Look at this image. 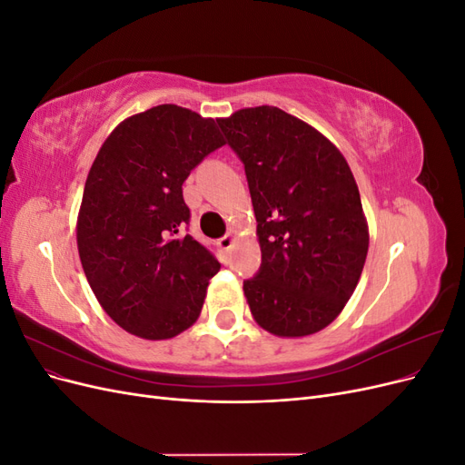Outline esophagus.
I'll return each mask as SVG.
<instances>
[{
  "instance_id": "1",
  "label": "esophagus",
  "mask_w": 465,
  "mask_h": 465,
  "mask_svg": "<svg viewBox=\"0 0 465 465\" xmlns=\"http://www.w3.org/2000/svg\"><path fill=\"white\" fill-rule=\"evenodd\" d=\"M232 242H234V236L229 232V234H224V236H221L219 241H217V246L223 250V252H229L231 250V246H232Z\"/></svg>"
}]
</instances>
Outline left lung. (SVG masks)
Instances as JSON below:
<instances>
[{
    "mask_svg": "<svg viewBox=\"0 0 465 465\" xmlns=\"http://www.w3.org/2000/svg\"><path fill=\"white\" fill-rule=\"evenodd\" d=\"M217 124L244 164L258 221L262 263L244 281L250 311L270 333H316L343 311L367 260L353 173L320 132L275 106Z\"/></svg>",
    "mask_w": 465,
    "mask_h": 465,
    "instance_id": "1",
    "label": "left lung"
}]
</instances>
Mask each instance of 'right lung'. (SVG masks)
I'll list each match as a JSON object with an SVG mask.
<instances>
[{
  "instance_id": "add662e5",
  "label": "right lung",
  "mask_w": 465,
  "mask_h": 465,
  "mask_svg": "<svg viewBox=\"0 0 465 465\" xmlns=\"http://www.w3.org/2000/svg\"><path fill=\"white\" fill-rule=\"evenodd\" d=\"M223 145L215 120L161 104L124 120L98 151L77 248L94 297L125 331L168 340L198 320L221 263L188 234L182 184Z\"/></svg>"
}]
</instances>
